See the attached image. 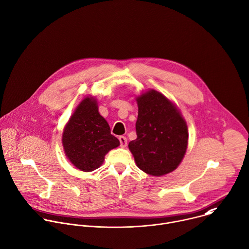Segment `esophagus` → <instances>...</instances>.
<instances>
[{"mask_svg": "<svg viewBox=\"0 0 249 249\" xmlns=\"http://www.w3.org/2000/svg\"><path fill=\"white\" fill-rule=\"evenodd\" d=\"M119 140H120V143H121V147H123V148L126 147V145H127V139H126V137H124V136H120V137H119Z\"/></svg>", "mask_w": 249, "mask_h": 249, "instance_id": "1", "label": "esophagus"}]
</instances>
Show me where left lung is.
Returning <instances> with one entry per match:
<instances>
[{"label":"left lung","instance_id":"obj_1","mask_svg":"<svg viewBox=\"0 0 249 249\" xmlns=\"http://www.w3.org/2000/svg\"><path fill=\"white\" fill-rule=\"evenodd\" d=\"M137 138L128 144L137 166L153 176L167 174L180 164L188 146V127L176 106L151 89L136 98Z\"/></svg>","mask_w":249,"mask_h":249}]
</instances>
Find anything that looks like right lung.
Masks as SVG:
<instances>
[{
	"instance_id": "1",
	"label": "right lung",
	"mask_w": 249,
	"mask_h": 249,
	"mask_svg": "<svg viewBox=\"0 0 249 249\" xmlns=\"http://www.w3.org/2000/svg\"><path fill=\"white\" fill-rule=\"evenodd\" d=\"M62 144L68 160L86 172L97 169L105 155L120 145L111 134L106 120L99 114L95 98L88 96L71 116L62 135Z\"/></svg>"
}]
</instances>
